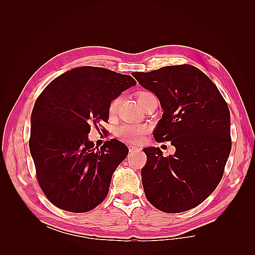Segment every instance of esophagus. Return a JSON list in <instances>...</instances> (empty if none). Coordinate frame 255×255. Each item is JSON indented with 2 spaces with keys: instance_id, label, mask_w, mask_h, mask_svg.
I'll return each instance as SVG.
<instances>
[{
  "instance_id": "obj_1",
  "label": "esophagus",
  "mask_w": 255,
  "mask_h": 255,
  "mask_svg": "<svg viewBox=\"0 0 255 255\" xmlns=\"http://www.w3.org/2000/svg\"><path fill=\"white\" fill-rule=\"evenodd\" d=\"M128 150H129V152H130V153H134V152L138 151V150H139V149H138V148H136V146H133V145H129V146H128Z\"/></svg>"
}]
</instances>
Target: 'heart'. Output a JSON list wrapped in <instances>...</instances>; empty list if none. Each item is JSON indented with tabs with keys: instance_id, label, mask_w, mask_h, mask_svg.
Masks as SVG:
<instances>
[{
	"instance_id": "heart-1",
	"label": "heart",
	"mask_w": 255,
	"mask_h": 255,
	"mask_svg": "<svg viewBox=\"0 0 255 255\" xmlns=\"http://www.w3.org/2000/svg\"><path fill=\"white\" fill-rule=\"evenodd\" d=\"M151 95V92L148 91H141L137 95V100L140 104L143 102V100ZM120 103V98H115L112 100L111 103L109 104V114L111 116H114L117 113L118 106ZM149 128L144 125H135V123H123V125L119 126L116 129V134L120 138L121 140L126 141L128 143H138L141 141L143 136L148 133Z\"/></svg>"
}]
</instances>
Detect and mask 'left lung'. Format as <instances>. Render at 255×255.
Returning a JSON list of instances; mask_svg holds the SVG:
<instances>
[{
    "instance_id": "left-lung-1",
    "label": "left lung",
    "mask_w": 255,
    "mask_h": 255,
    "mask_svg": "<svg viewBox=\"0 0 255 255\" xmlns=\"http://www.w3.org/2000/svg\"><path fill=\"white\" fill-rule=\"evenodd\" d=\"M132 74L155 94L164 110L153 133L155 141H171L175 146L169 157L159 148L143 149L144 195L161 212L191 210L212 194L225 172L232 149L228 104L211 79L195 66H167Z\"/></svg>"
}]
</instances>
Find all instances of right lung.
<instances>
[{
	"label": "right lung",
	"instance_id": "1",
	"mask_svg": "<svg viewBox=\"0 0 255 255\" xmlns=\"http://www.w3.org/2000/svg\"><path fill=\"white\" fill-rule=\"evenodd\" d=\"M135 84L130 75L85 66L59 75L37 98L29 151L38 184L60 210L86 213L109 194L128 149L117 139L95 148L88 140L90 126L109 121L112 100Z\"/></svg>",
	"mask_w": 255,
	"mask_h": 255
}]
</instances>
